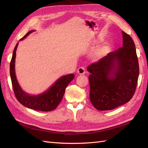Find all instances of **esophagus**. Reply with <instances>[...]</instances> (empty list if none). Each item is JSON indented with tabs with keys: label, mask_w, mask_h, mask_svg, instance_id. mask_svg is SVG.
Here are the masks:
<instances>
[{
	"label": "esophagus",
	"mask_w": 148,
	"mask_h": 148,
	"mask_svg": "<svg viewBox=\"0 0 148 148\" xmlns=\"http://www.w3.org/2000/svg\"><path fill=\"white\" fill-rule=\"evenodd\" d=\"M77 72L79 74H84L85 73V69L83 67H80L77 69Z\"/></svg>",
	"instance_id": "34e87169"
}]
</instances>
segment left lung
I'll use <instances>...</instances> for the list:
<instances>
[{"mask_svg": "<svg viewBox=\"0 0 148 148\" xmlns=\"http://www.w3.org/2000/svg\"><path fill=\"white\" fill-rule=\"evenodd\" d=\"M123 46L88 66L90 99L99 111L115 109L130 101L136 92L139 67L132 37L122 31Z\"/></svg>", "mask_w": 148, "mask_h": 148, "instance_id": "left-lung-1", "label": "left lung"}]
</instances>
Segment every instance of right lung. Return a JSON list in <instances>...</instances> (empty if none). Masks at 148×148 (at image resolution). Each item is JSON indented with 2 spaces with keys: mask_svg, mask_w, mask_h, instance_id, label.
<instances>
[{
  "mask_svg": "<svg viewBox=\"0 0 148 148\" xmlns=\"http://www.w3.org/2000/svg\"><path fill=\"white\" fill-rule=\"evenodd\" d=\"M34 32L31 30L20 40H23L30 33ZM18 42L14 49L13 53L10 63V76L12 88L16 98L22 105L29 109L40 111H51L55 109L60 102L64 95L65 88L71 81L74 78L73 74H68L60 78L45 93L38 95H30L21 88L15 75V58Z\"/></svg>",
  "mask_w": 148,
  "mask_h": 148,
  "instance_id": "obj_1",
  "label": "right lung"
}]
</instances>
